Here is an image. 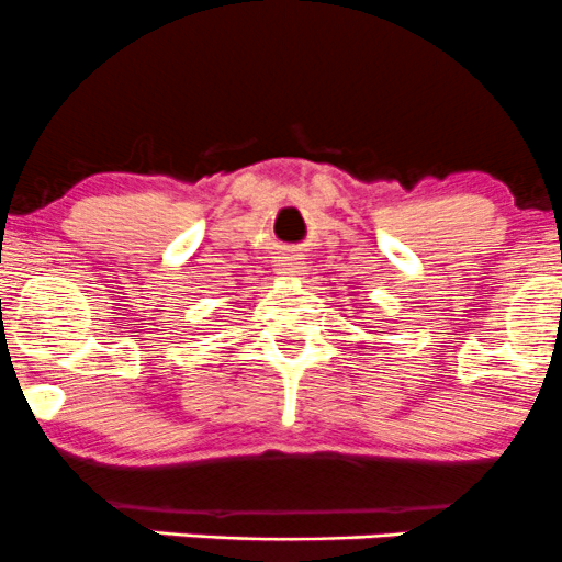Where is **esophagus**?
I'll list each match as a JSON object with an SVG mask.
<instances>
[{"label": "esophagus", "mask_w": 562, "mask_h": 562, "mask_svg": "<svg viewBox=\"0 0 562 562\" xmlns=\"http://www.w3.org/2000/svg\"><path fill=\"white\" fill-rule=\"evenodd\" d=\"M304 269H307V266L302 263V260H293V258H282L280 263H277V274L280 277H285V280H302V274H304Z\"/></svg>", "instance_id": "1"}]
</instances>
